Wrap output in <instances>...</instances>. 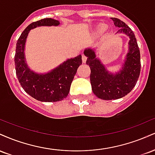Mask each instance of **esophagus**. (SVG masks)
<instances>
[{
    "label": "esophagus",
    "instance_id": "34e87169",
    "mask_svg": "<svg viewBox=\"0 0 155 155\" xmlns=\"http://www.w3.org/2000/svg\"><path fill=\"white\" fill-rule=\"evenodd\" d=\"M81 58H82V62H83V63H86V61H87V57L85 56L84 54H82V55H81Z\"/></svg>",
    "mask_w": 155,
    "mask_h": 155
}]
</instances>
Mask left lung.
<instances>
[{"label":"left lung","mask_w":155,"mask_h":155,"mask_svg":"<svg viewBox=\"0 0 155 155\" xmlns=\"http://www.w3.org/2000/svg\"><path fill=\"white\" fill-rule=\"evenodd\" d=\"M114 25L120 29L117 33H123L130 38L129 51L122 70L115 75L108 73L96 58L95 51L88 49L84 54L87 57L86 64L90 68V82L94 94L103 100H116L127 95L136 86L140 72V50L136 36L127 25L120 19L112 17Z\"/></svg>","instance_id":"left-lung-1"}]
</instances>
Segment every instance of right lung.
<instances>
[{"label": "right lung", "instance_id": "add662e5", "mask_svg": "<svg viewBox=\"0 0 155 155\" xmlns=\"http://www.w3.org/2000/svg\"><path fill=\"white\" fill-rule=\"evenodd\" d=\"M59 21L42 19L31 23L25 29L17 42L15 63L16 74L23 90L33 98L42 102H57L63 100L70 91L71 82L78 68L82 63L81 55L68 59L46 74L31 71L25 61L24 49L29 31L38 26L58 25Z\"/></svg>", "mask_w": 155, "mask_h": 155}]
</instances>
